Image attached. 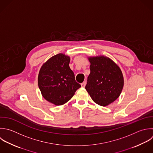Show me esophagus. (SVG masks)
<instances>
[{"instance_id":"1","label":"esophagus","mask_w":153,"mask_h":153,"mask_svg":"<svg viewBox=\"0 0 153 153\" xmlns=\"http://www.w3.org/2000/svg\"><path fill=\"white\" fill-rule=\"evenodd\" d=\"M86 82H83L82 84H81V86H82V87H83V88H85V86H86Z\"/></svg>"}]
</instances>
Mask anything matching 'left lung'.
Masks as SVG:
<instances>
[{
	"instance_id": "1",
	"label": "left lung",
	"mask_w": 153,
	"mask_h": 153,
	"mask_svg": "<svg viewBox=\"0 0 153 153\" xmlns=\"http://www.w3.org/2000/svg\"><path fill=\"white\" fill-rule=\"evenodd\" d=\"M91 73L86 90L92 100L101 106H107L120 96L124 85L123 74L119 67L104 56L89 57Z\"/></svg>"
}]
</instances>
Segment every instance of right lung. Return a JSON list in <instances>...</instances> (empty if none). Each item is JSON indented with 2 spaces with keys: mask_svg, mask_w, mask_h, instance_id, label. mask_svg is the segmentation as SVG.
Returning <instances> with one entry per match:
<instances>
[{
  "mask_svg": "<svg viewBox=\"0 0 153 153\" xmlns=\"http://www.w3.org/2000/svg\"><path fill=\"white\" fill-rule=\"evenodd\" d=\"M70 58L63 53L52 56L42 66L38 86L43 97L55 105L68 102L81 85L69 67Z\"/></svg>",
  "mask_w": 153,
  "mask_h": 153,
  "instance_id": "right-lung-1",
  "label": "right lung"
}]
</instances>
